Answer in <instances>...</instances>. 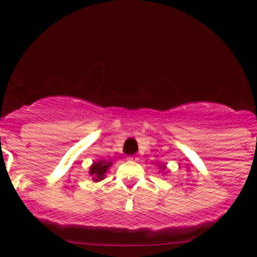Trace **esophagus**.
Segmentation results:
<instances>
[{"label": "esophagus", "instance_id": "34e87169", "mask_svg": "<svg viewBox=\"0 0 257 257\" xmlns=\"http://www.w3.org/2000/svg\"><path fill=\"white\" fill-rule=\"evenodd\" d=\"M127 160L130 161V162H136V161H139V157H138V156H128V157H127Z\"/></svg>", "mask_w": 257, "mask_h": 257}]
</instances>
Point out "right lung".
I'll return each mask as SVG.
<instances>
[{
	"mask_svg": "<svg viewBox=\"0 0 257 257\" xmlns=\"http://www.w3.org/2000/svg\"><path fill=\"white\" fill-rule=\"evenodd\" d=\"M110 165H112V162H108V161H97L90 167V175L95 181L103 180L104 174L110 167Z\"/></svg>",
	"mask_w": 257,
	"mask_h": 257,
	"instance_id": "obj_1",
	"label": "right lung"
}]
</instances>
